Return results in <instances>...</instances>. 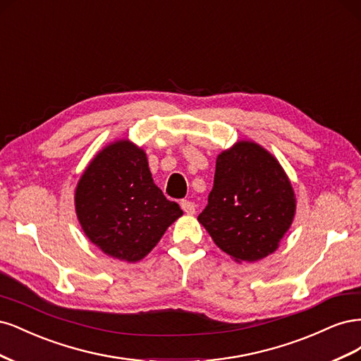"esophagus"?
<instances>
[{
    "label": "esophagus",
    "mask_w": 361,
    "mask_h": 361,
    "mask_svg": "<svg viewBox=\"0 0 361 361\" xmlns=\"http://www.w3.org/2000/svg\"><path fill=\"white\" fill-rule=\"evenodd\" d=\"M180 207L183 209V212H187V214H194V212H195V204H194V202L180 200Z\"/></svg>",
    "instance_id": "obj_1"
}]
</instances>
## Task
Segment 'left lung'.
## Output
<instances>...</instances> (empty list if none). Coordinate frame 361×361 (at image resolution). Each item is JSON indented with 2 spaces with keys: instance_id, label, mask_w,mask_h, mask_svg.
Instances as JSON below:
<instances>
[{
  "instance_id": "obj_1",
  "label": "left lung",
  "mask_w": 361,
  "mask_h": 361,
  "mask_svg": "<svg viewBox=\"0 0 361 361\" xmlns=\"http://www.w3.org/2000/svg\"><path fill=\"white\" fill-rule=\"evenodd\" d=\"M293 214L290 182L265 149L239 141L218 155L214 187L199 221L227 255L256 262L274 253Z\"/></svg>"
}]
</instances>
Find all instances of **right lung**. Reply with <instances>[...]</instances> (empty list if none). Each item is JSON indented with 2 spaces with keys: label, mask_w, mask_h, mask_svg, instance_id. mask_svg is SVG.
Segmentation results:
<instances>
[{
  "label": "right lung",
  "mask_w": 361,
  "mask_h": 361,
  "mask_svg": "<svg viewBox=\"0 0 361 361\" xmlns=\"http://www.w3.org/2000/svg\"><path fill=\"white\" fill-rule=\"evenodd\" d=\"M84 233L105 255L137 262L183 212L157 187L146 154L128 140L96 155L75 192Z\"/></svg>",
  "instance_id": "obj_1"
}]
</instances>
